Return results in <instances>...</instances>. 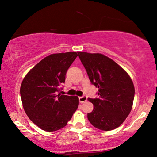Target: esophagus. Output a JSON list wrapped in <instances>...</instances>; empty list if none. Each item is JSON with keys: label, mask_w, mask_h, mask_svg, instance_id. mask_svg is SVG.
<instances>
[{"label": "esophagus", "mask_w": 157, "mask_h": 157, "mask_svg": "<svg viewBox=\"0 0 157 157\" xmlns=\"http://www.w3.org/2000/svg\"><path fill=\"white\" fill-rule=\"evenodd\" d=\"M78 99H79V102L81 103H83L86 102L87 98L86 96H83V97H79Z\"/></svg>", "instance_id": "34e87169"}]
</instances>
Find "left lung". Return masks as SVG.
Listing matches in <instances>:
<instances>
[{
  "label": "left lung",
  "mask_w": 157,
  "mask_h": 157,
  "mask_svg": "<svg viewBox=\"0 0 157 157\" xmlns=\"http://www.w3.org/2000/svg\"><path fill=\"white\" fill-rule=\"evenodd\" d=\"M78 54L90 81L98 88L99 98H88L94 109L87 114V119L94 127L101 130L117 128L132 108V81L121 66L105 55L82 52Z\"/></svg>",
  "instance_id": "left-lung-1"
}]
</instances>
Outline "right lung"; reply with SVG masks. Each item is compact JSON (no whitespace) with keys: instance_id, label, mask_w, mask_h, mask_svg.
I'll use <instances>...</instances> for the list:
<instances>
[{"instance_id":"obj_1","label":"right lung","mask_w":157,"mask_h":157,"mask_svg":"<svg viewBox=\"0 0 157 157\" xmlns=\"http://www.w3.org/2000/svg\"><path fill=\"white\" fill-rule=\"evenodd\" d=\"M77 56V52L49 55L36 65L22 82L20 93L24 110L43 130L54 132L64 128L78 108V97L57 94Z\"/></svg>"}]
</instances>
